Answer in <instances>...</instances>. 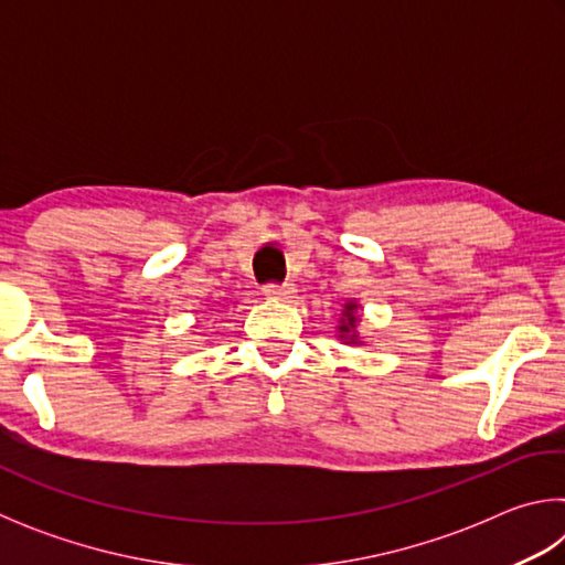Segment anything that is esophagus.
Returning <instances> with one entry per match:
<instances>
[{
    "label": "esophagus",
    "mask_w": 565,
    "mask_h": 565,
    "mask_svg": "<svg viewBox=\"0 0 565 565\" xmlns=\"http://www.w3.org/2000/svg\"><path fill=\"white\" fill-rule=\"evenodd\" d=\"M264 294L276 301H294L296 299V286L294 284H281V286H266Z\"/></svg>",
    "instance_id": "esophagus-1"
}]
</instances>
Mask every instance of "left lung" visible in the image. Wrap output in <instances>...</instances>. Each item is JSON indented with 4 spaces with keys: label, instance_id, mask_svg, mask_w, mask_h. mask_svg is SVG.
Masks as SVG:
<instances>
[{
    "label": "left lung",
    "instance_id": "obj_1",
    "mask_svg": "<svg viewBox=\"0 0 565 565\" xmlns=\"http://www.w3.org/2000/svg\"><path fill=\"white\" fill-rule=\"evenodd\" d=\"M359 323H361V303L356 299H349L343 303V309L339 313L337 321V339L347 347H363V337L359 333Z\"/></svg>",
    "mask_w": 565,
    "mask_h": 565
}]
</instances>
